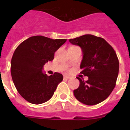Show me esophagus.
<instances>
[{
	"instance_id": "obj_1",
	"label": "esophagus",
	"mask_w": 130,
	"mask_h": 130,
	"mask_svg": "<svg viewBox=\"0 0 130 130\" xmlns=\"http://www.w3.org/2000/svg\"><path fill=\"white\" fill-rule=\"evenodd\" d=\"M64 79H70V77L68 76V75H64Z\"/></svg>"
}]
</instances>
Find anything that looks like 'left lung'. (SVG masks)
Wrapping results in <instances>:
<instances>
[{
	"label": "left lung",
	"instance_id": "obj_1",
	"mask_svg": "<svg viewBox=\"0 0 130 130\" xmlns=\"http://www.w3.org/2000/svg\"><path fill=\"white\" fill-rule=\"evenodd\" d=\"M83 51L81 72L88 79H79V86L73 90L76 99L87 105H94L105 100L116 85L119 62L115 51L104 38L92 34L69 39Z\"/></svg>",
	"mask_w": 130,
	"mask_h": 130
}]
</instances>
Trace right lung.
Listing matches in <instances>:
<instances>
[{"label": "right lung", "instance_id": "right-lung-1", "mask_svg": "<svg viewBox=\"0 0 130 130\" xmlns=\"http://www.w3.org/2000/svg\"><path fill=\"white\" fill-rule=\"evenodd\" d=\"M66 40L34 36L15 50L11 60V77L19 94L29 103L41 104L51 99L63 80V75L57 72L48 76L43 67L53 60L55 51Z\"/></svg>", "mask_w": 130, "mask_h": 130}]
</instances>
